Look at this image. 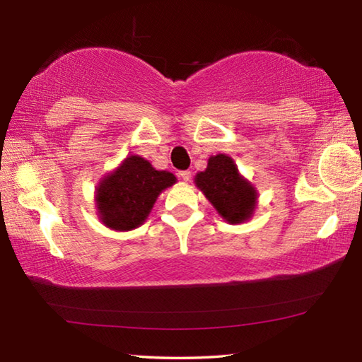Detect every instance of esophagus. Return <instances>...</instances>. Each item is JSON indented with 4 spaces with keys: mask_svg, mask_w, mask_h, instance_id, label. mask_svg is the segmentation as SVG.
<instances>
[{
    "mask_svg": "<svg viewBox=\"0 0 362 362\" xmlns=\"http://www.w3.org/2000/svg\"><path fill=\"white\" fill-rule=\"evenodd\" d=\"M179 177L183 182H189L191 180V171H180Z\"/></svg>",
    "mask_w": 362,
    "mask_h": 362,
    "instance_id": "1",
    "label": "esophagus"
}]
</instances>
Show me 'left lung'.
<instances>
[{
    "instance_id": "1",
    "label": "left lung",
    "mask_w": 362,
    "mask_h": 362,
    "mask_svg": "<svg viewBox=\"0 0 362 362\" xmlns=\"http://www.w3.org/2000/svg\"><path fill=\"white\" fill-rule=\"evenodd\" d=\"M194 183L228 224H243L257 210V188L241 175L227 153L211 156L205 171L196 174Z\"/></svg>"
}]
</instances>
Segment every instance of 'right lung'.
<instances>
[{
	"instance_id": "add662e5",
	"label": "right lung",
	"mask_w": 362,
	"mask_h": 362,
	"mask_svg": "<svg viewBox=\"0 0 362 362\" xmlns=\"http://www.w3.org/2000/svg\"><path fill=\"white\" fill-rule=\"evenodd\" d=\"M175 182L173 173L157 171L149 160L127 156L98 183L95 193L98 218L115 232L140 227L148 219L161 191Z\"/></svg>"
}]
</instances>
